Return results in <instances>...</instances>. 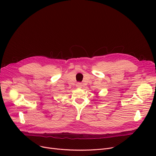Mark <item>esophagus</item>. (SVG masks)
Listing matches in <instances>:
<instances>
[{
  "mask_svg": "<svg viewBox=\"0 0 156 156\" xmlns=\"http://www.w3.org/2000/svg\"><path fill=\"white\" fill-rule=\"evenodd\" d=\"M76 87L77 88H81V87H82V85H81V83H76Z\"/></svg>",
  "mask_w": 156,
  "mask_h": 156,
  "instance_id": "34e87169",
  "label": "esophagus"
}]
</instances>
